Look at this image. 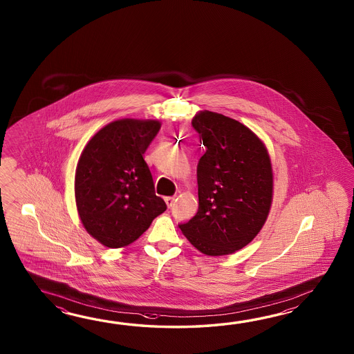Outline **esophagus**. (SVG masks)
<instances>
[{
    "label": "esophagus",
    "instance_id": "obj_1",
    "mask_svg": "<svg viewBox=\"0 0 354 354\" xmlns=\"http://www.w3.org/2000/svg\"><path fill=\"white\" fill-rule=\"evenodd\" d=\"M165 201H166L167 206L171 209V207L174 205L176 197H174V196H169V197H166V198H165Z\"/></svg>",
    "mask_w": 354,
    "mask_h": 354
}]
</instances>
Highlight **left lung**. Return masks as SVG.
Wrapping results in <instances>:
<instances>
[{
  "instance_id": "obj_1",
  "label": "left lung",
  "mask_w": 354,
  "mask_h": 354,
  "mask_svg": "<svg viewBox=\"0 0 354 354\" xmlns=\"http://www.w3.org/2000/svg\"><path fill=\"white\" fill-rule=\"evenodd\" d=\"M206 151L197 165L198 211L180 229L206 256H226L256 238L271 209L267 148L239 121L200 111L192 120Z\"/></svg>"
}]
</instances>
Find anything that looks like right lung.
<instances>
[{
	"label": "right lung",
	"mask_w": 354,
	"mask_h": 354,
	"mask_svg": "<svg viewBox=\"0 0 354 354\" xmlns=\"http://www.w3.org/2000/svg\"><path fill=\"white\" fill-rule=\"evenodd\" d=\"M157 120L121 119L92 136L78 160L75 203L87 233L109 248L127 247L167 210L143 154Z\"/></svg>",
	"instance_id": "right-lung-1"
}]
</instances>
